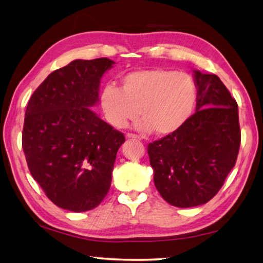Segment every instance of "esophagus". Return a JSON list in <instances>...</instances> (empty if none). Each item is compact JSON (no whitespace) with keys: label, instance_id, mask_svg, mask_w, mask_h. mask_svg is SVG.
Wrapping results in <instances>:
<instances>
[{"label":"esophagus","instance_id":"1","mask_svg":"<svg viewBox=\"0 0 263 263\" xmlns=\"http://www.w3.org/2000/svg\"><path fill=\"white\" fill-rule=\"evenodd\" d=\"M126 138H130V139H139V137L137 135H133V133H126Z\"/></svg>","mask_w":263,"mask_h":263}]
</instances>
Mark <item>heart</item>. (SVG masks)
<instances>
[{
	"instance_id": "heart-1",
	"label": "heart",
	"mask_w": 263,
	"mask_h": 263,
	"mask_svg": "<svg viewBox=\"0 0 263 263\" xmlns=\"http://www.w3.org/2000/svg\"><path fill=\"white\" fill-rule=\"evenodd\" d=\"M122 87L108 83L102 88L100 104L111 125L122 128L138 117L140 131L171 135L190 117L197 99V87L189 74L153 68L127 73Z\"/></svg>"
}]
</instances>
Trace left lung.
Returning <instances> with one entry per match:
<instances>
[{
  "label": "left lung",
  "instance_id": "obj_1",
  "mask_svg": "<svg viewBox=\"0 0 263 263\" xmlns=\"http://www.w3.org/2000/svg\"><path fill=\"white\" fill-rule=\"evenodd\" d=\"M196 112L179 130L147 146L154 184L177 208L205 204L224 184L239 153L238 104L215 74L194 70Z\"/></svg>",
  "mask_w": 263,
  "mask_h": 263
}]
</instances>
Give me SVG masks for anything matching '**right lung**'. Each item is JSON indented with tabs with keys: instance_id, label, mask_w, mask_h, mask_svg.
<instances>
[{
	"instance_id": "obj_1",
	"label": "right lung",
	"mask_w": 263,
	"mask_h": 263,
	"mask_svg": "<svg viewBox=\"0 0 263 263\" xmlns=\"http://www.w3.org/2000/svg\"><path fill=\"white\" fill-rule=\"evenodd\" d=\"M108 58L74 60L51 73L26 106L22 146L33 179L57 206L89 211L111 184L122 132L89 108L99 102Z\"/></svg>"
}]
</instances>
